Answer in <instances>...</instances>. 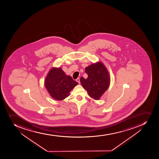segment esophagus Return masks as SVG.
<instances>
[{
    "instance_id": "1",
    "label": "esophagus",
    "mask_w": 159,
    "mask_h": 159,
    "mask_svg": "<svg viewBox=\"0 0 159 159\" xmlns=\"http://www.w3.org/2000/svg\"><path fill=\"white\" fill-rule=\"evenodd\" d=\"M76 81L78 83H79V84H80V79H79V78H77V79H76Z\"/></svg>"
}]
</instances>
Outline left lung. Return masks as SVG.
Returning <instances> with one entry per match:
<instances>
[{
    "mask_svg": "<svg viewBox=\"0 0 159 159\" xmlns=\"http://www.w3.org/2000/svg\"><path fill=\"white\" fill-rule=\"evenodd\" d=\"M85 71L88 77L80 78L82 85L90 97L99 100L109 87L110 77L107 70L103 63L98 62L86 67Z\"/></svg>",
    "mask_w": 159,
    "mask_h": 159,
    "instance_id": "left-lung-1",
    "label": "left lung"
}]
</instances>
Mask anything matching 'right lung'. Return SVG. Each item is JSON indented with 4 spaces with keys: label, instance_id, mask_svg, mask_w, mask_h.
<instances>
[{
    "label": "right lung",
    "instance_id": "add662e5",
    "mask_svg": "<svg viewBox=\"0 0 159 159\" xmlns=\"http://www.w3.org/2000/svg\"><path fill=\"white\" fill-rule=\"evenodd\" d=\"M78 84L71 76H67L60 67H53L44 80L45 88L52 98L63 100L69 96L70 92Z\"/></svg>",
    "mask_w": 159,
    "mask_h": 159
}]
</instances>
